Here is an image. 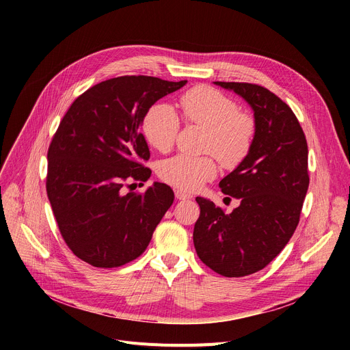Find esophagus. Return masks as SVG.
I'll return each instance as SVG.
<instances>
[{"label": "esophagus", "instance_id": "34e87169", "mask_svg": "<svg viewBox=\"0 0 350 350\" xmlns=\"http://www.w3.org/2000/svg\"><path fill=\"white\" fill-rule=\"evenodd\" d=\"M174 194H176V198H178V200H190V198H193L191 194H189L186 191H181V190H176Z\"/></svg>", "mask_w": 350, "mask_h": 350}]
</instances>
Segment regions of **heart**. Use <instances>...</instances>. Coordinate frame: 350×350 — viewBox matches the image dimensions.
I'll list each match as a JSON object with an SVG mask.
<instances>
[{
  "label": "heart",
  "instance_id": "obj_1",
  "mask_svg": "<svg viewBox=\"0 0 350 350\" xmlns=\"http://www.w3.org/2000/svg\"><path fill=\"white\" fill-rule=\"evenodd\" d=\"M183 118L187 123L206 129L203 150L211 153L227 169L241 164L251 152L255 122L237 103L221 92L198 86L180 98ZM180 127L174 107L169 103L152 105L143 118L142 132L150 146L160 152L173 146ZM160 177L181 190H197L217 174V164L211 156L191 157L177 154L164 160L159 167Z\"/></svg>",
  "mask_w": 350,
  "mask_h": 350
}]
</instances>
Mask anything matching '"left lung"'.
<instances>
[{
	"label": "left lung",
	"mask_w": 350,
	"mask_h": 350,
	"mask_svg": "<svg viewBox=\"0 0 350 350\" xmlns=\"http://www.w3.org/2000/svg\"><path fill=\"white\" fill-rule=\"evenodd\" d=\"M214 83L252 107L255 136L247 159L219 181L223 193L240 200V206L226 214L213 201L196 197L200 217L193 241L208 268L238 278L265 268L297 230L309 186L308 144L292 109L267 88Z\"/></svg>",
	"instance_id": "obj_1"
}]
</instances>
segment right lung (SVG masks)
Here are the masks:
<instances>
[{
	"mask_svg": "<svg viewBox=\"0 0 350 350\" xmlns=\"http://www.w3.org/2000/svg\"><path fill=\"white\" fill-rule=\"evenodd\" d=\"M186 83L143 75L107 79L83 92L61 120L48 149L46 194L62 238L82 261L116 268L149 245L174 193L154 183L124 194V181L150 177L139 127L147 109Z\"/></svg>",
	"mask_w": 350,
	"mask_h": 350,
	"instance_id": "obj_1",
	"label": "right lung"
}]
</instances>
